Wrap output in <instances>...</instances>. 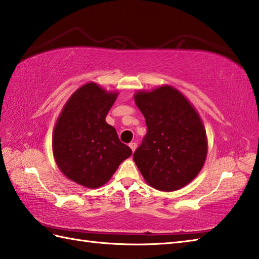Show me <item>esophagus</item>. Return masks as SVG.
<instances>
[{
	"label": "esophagus",
	"mask_w": 259,
	"mask_h": 259,
	"mask_svg": "<svg viewBox=\"0 0 259 259\" xmlns=\"http://www.w3.org/2000/svg\"><path fill=\"white\" fill-rule=\"evenodd\" d=\"M129 147L131 148V150H133V152H135V150L137 149V144H136V142H130Z\"/></svg>",
	"instance_id": "esophagus-1"
}]
</instances>
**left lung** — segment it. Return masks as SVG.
I'll return each instance as SVG.
<instances>
[{
	"label": "left lung",
	"instance_id": "8db88e82",
	"mask_svg": "<svg viewBox=\"0 0 259 259\" xmlns=\"http://www.w3.org/2000/svg\"><path fill=\"white\" fill-rule=\"evenodd\" d=\"M147 135L134 153L142 177L161 191L181 189L194 180L206 161L208 142L199 113L183 93L164 84L135 93Z\"/></svg>",
	"mask_w": 259,
	"mask_h": 259
}]
</instances>
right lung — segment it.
<instances>
[{
  "mask_svg": "<svg viewBox=\"0 0 259 259\" xmlns=\"http://www.w3.org/2000/svg\"><path fill=\"white\" fill-rule=\"evenodd\" d=\"M118 97L96 82L80 87L64 104L54 125L52 150L61 172L96 189L107 184L119 164L133 155L106 117Z\"/></svg>",
  "mask_w": 259,
  "mask_h": 259,
  "instance_id": "right-lung-1",
  "label": "right lung"
}]
</instances>
